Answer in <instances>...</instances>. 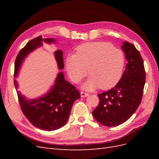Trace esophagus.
Wrapping results in <instances>:
<instances>
[{
  "label": "esophagus",
  "mask_w": 159,
  "mask_h": 159,
  "mask_svg": "<svg viewBox=\"0 0 159 159\" xmlns=\"http://www.w3.org/2000/svg\"><path fill=\"white\" fill-rule=\"evenodd\" d=\"M80 95H81V97L85 98V97H87V96H88L89 94H88V93L84 92V91H81V92H80Z\"/></svg>",
  "instance_id": "1"
}]
</instances>
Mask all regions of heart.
Masks as SVG:
<instances>
[{
  "label": "heart",
  "instance_id": "obj_1",
  "mask_svg": "<svg viewBox=\"0 0 159 159\" xmlns=\"http://www.w3.org/2000/svg\"><path fill=\"white\" fill-rule=\"evenodd\" d=\"M77 54L69 53L66 58V68L70 78L78 82L88 73L91 76L83 88L93 90L99 87L112 88L121 78L125 65L121 50L104 42H86L78 46Z\"/></svg>",
  "mask_w": 159,
  "mask_h": 159
}]
</instances>
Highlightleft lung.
<instances>
[{
  "label": "left lung",
  "instance_id": "obj_1",
  "mask_svg": "<svg viewBox=\"0 0 159 159\" xmlns=\"http://www.w3.org/2000/svg\"><path fill=\"white\" fill-rule=\"evenodd\" d=\"M127 64L121 80L114 88L98 94L99 105L92 111L94 118L107 127L119 125L132 116L141 102L145 84V70L140 53L133 44L121 46Z\"/></svg>",
  "mask_w": 159,
  "mask_h": 159
}]
</instances>
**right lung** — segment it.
<instances>
[{"instance_id":"right-lung-1","label":"right lung","mask_w":159,"mask_h":159,"mask_svg":"<svg viewBox=\"0 0 159 159\" xmlns=\"http://www.w3.org/2000/svg\"><path fill=\"white\" fill-rule=\"evenodd\" d=\"M55 43V39L45 38L40 36L28 42L19 52L14 64V78L18 75L19 69L25 57L43 42ZM59 70L64 68L63 52L58 50L54 52ZM16 88L18 83L14 79ZM80 94L75 86L67 81L62 72L57 74L54 85L46 94L36 99H27L18 91V102L24 115L34 126L45 131H54L63 127L68 121L72 105Z\"/></svg>"}]
</instances>
